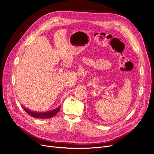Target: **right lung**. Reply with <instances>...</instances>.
Segmentation results:
<instances>
[{
	"label": "right lung",
	"instance_id": "right-lung-1",
	"mask_svg": "<svg viewBox=\"0 0 154 154\" xmlns=\"http://www.w3.org/2000/svg\"><path fill=\"white\" fill-rule=\"evenodd\" d=\"M24 110L29 114V115L35 117V118H40V119H47V118H50V117H53L55 115H56L58 111H60V106L58 107L56 109H53L52 111H47V112H35L32 111L31 110H29L27 109V108H25L23 106Z\"/></svg>",
	"mask_w": 154,
	"mask_h": 154
}]
</instances>
